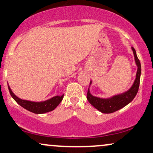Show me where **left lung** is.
<instances>
[{
    "label": "left lung",
    "mask_w": 153,
    "mask_h": 153,
    "mask_svg": "<svg viewBox=\"0 0 153 153\" xmlns=\"http://www.w3.org/2000/svg\"><path fill=\"white\" fill-rule=\"evenodd\" d=\"M131 50L134 54L135 62L137 66V71L136 78H135L134 83L129 90L121 94L115 95L112 97L107 98V99H102V98L93 96L91 94L90 89L88 88V90L87 99L88 102L96 109L103 114H111L121 109L123 107L127 106L128 103H130L137 94L139 85H140V75H141V64L137 56L136 51L134 47H131ZM91 83H92V81L91 80L90 85Z\"/></svg>",
    "instance_id": "8db88e82"
}]
</instances>
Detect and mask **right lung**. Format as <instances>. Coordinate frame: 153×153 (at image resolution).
<instances>
[{"label": "right lung", "instance_id": "obj_1", "mask_svg": "<svg viewBox=\"0 0 153 153\" xmlns=\"http://www.w3.org/2000/svg\"><path fill=\"white\" fill-rule=\"evenodd\" d=\"M8 90H9L10 96H12L13 99L16 101L18 104L22 106L25 109L29 111L33 112L37 114H45L47 112L53 111L56 108L59 103L62 101L64 95L62 96H56L51 99L46 100L44 101H40V102H36V101H27V100H24L19 98L13 94V91H11L9 85H8Z\"/></svg>", "mask_w": 153, "mask_h": 153}]
</instances>
